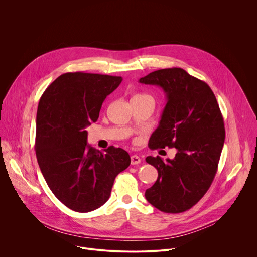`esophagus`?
Returning <instances> with one entry per match:
<instances>
[{
    "instance_id": "esophagus-1",
    "label": "esophagus",
    "mask_w": 257,
    "mask_h": 257,
    "mask_svg": "<svg viewBox=\"0 0 257 257\" xmlns=\"http://www.w3.org/2000/svg\"><path fill=\"white\" fill-rule=\"evenodd\" d=\"M140 162H141V160L138 156H136V155L131 156V165H138V164H140Z\"/></svg>"
}]
</instances>
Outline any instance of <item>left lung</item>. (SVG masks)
<instances>
[{"label":"left lung","instance_id":"8db88e82","mask_svg":"<svg viewBox=\"0 0 257 257\" xmlns=\"http://www.w3.org/2000/svg\"><path fill=\"white\" fill-rule=\"evenodd\" d=\"M160 86L167 96L150 148H175L173 160L148 157L159 173L145 198L161 211L183 212L210 187L225 142L224 119L210 87L181 68L161 69L139 79Z\"/></svg>","mask_w":257,"mask_h":257}]
</instances>
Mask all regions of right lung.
<instances>
[{
	"mask_svg": "<svg viewBox=\"0 0 257 257\" xmlns=\"http://www.w3.org/2000/svg\"><path fill=\"white\" fill-rule=\"evenodd\" d=\"M120 76L74 72L59 76L42 95L36 114L35 154L48 186L67 207L92 211L111 195L115 178L131 163L128 153L87 143L86 128L122 82Z\"/></svg>",
	"mask_w": 257,
	"mask_h": 257,
	"instance_id": "right-lung-1",
	"label": "right lung"
}]
</instances>
